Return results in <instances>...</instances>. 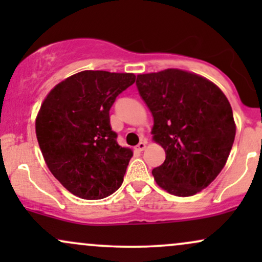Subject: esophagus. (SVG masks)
<instances>
[{
  "instance_id": "esophagus-1",
  "label": "esophagus",
  "mask_w": 262,
  "mask_h": 262,
  "mask_svg": "<svg viewBox=\"0 0 262 262\" xmlns=\"http://www.w3.org/2000/svg\"><path fill=\"white\" fill-rule=\"evenodd\" d=\"M145 148H146V141H140L135 149H137L138 151H143V150H145Z\"/></svg>"
}]
</instances>
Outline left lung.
I'll return each instance as SVG.
<instances>
[{"mask_svg": "<svg viewBox=\"0 0 262 262\" xmlns=\"http://www.w3.org/2000/svg\"><path fill=\"white\" fill-rule=\"evenodd\" d=\"M137 87L154 117L152 139L166 154L152 170L156 183L175 196H193L228 160L236 130L229 101L209 80L179 69L138 75Z\"/></svg>", "mask_w": 262, "mask_h": 262, "instance_id": "1", "label": "left lung"}]
</instances>
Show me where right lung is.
Here are the masks:
<instances>
[{
    "label": "right lung",
    "mask_w": 262,
    "mask_h": 262,
    "mask_svg": "<svg viewBox=\"0 0 262 262\" xmlns=\"http://www.w3.org/2000/svg\"><path fill=\"white\" fill-rule=\"evenodd\" d=\"M134 74L81 71L48 93L35 119L44 160L75 196L102 200L121 187L133 151L117 143L110 110Z\"/></svg>",
    "instance_id": "right-lung-1"
}]
</instances>
